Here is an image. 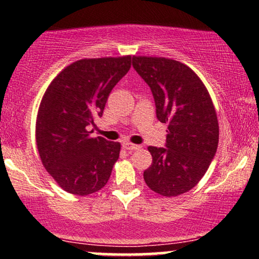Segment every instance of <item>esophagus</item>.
I'll use <instances>...</instances> for the list:
<instances>
[{"mask_svg":"<svg viewBox=\"0 0 259 259\" xmlns=\"http://www.w3.org/2000/svg\"><path fill=\"white\" fill-rule=\"evenodd\" d=\"M123 147L125 148V150H127V151H136V150H140V148H141V146H140V145L130 144V142H124Z\"/></svg>","mask_w":259,"mask_h":259,"instance_id":"obj_1","label":"esophagus"}]
</instances>
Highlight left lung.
I'll use <instances>...</instances> for the list:
<instances>
[{"label":"left lung","mask_w":259,"mask_h":259,"mask_svg":"<svg viewBox=\"0 0 259 259\" xmlns=\"http://www.w3.org/2000/svg\"><path fill=\"white\" fill-rule=\"evenodd\" d=\"M133 67L152 91L157 119L168 124L165 147H148L152 164L144 171L145 183L165 197L185 194L215 156L219 126L214 106L201 79L180 62L134 56Z\"/></svg>","instance_id":"1"}]
</instances>
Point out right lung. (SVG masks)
<instances>
[{
    "label": "right lung",
    "instance_id": "right-lung-1",
    "mask_svg": "<svg viewBox=\"0 0 259 259\" xmlns=\"http://www.w3.org/2000/svg\"><path fill=\"white\" fill-rule=\"evenodd\" d=\"M130 67L132 56L80 59L64 68L45 92L36 145L44 167L64 191L94 194L111 177L120 144L91 138L88 127L102 117L112 89Z\"/></svg>",
    "mask_w": 259,
    "mask_h": 259
}]
</instances>
